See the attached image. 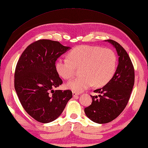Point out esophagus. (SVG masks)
Wrapping results in <instances>:
<instances>
[{
	"instance_id": "esophagus-1",
	"label": "esophagus",
	"mask_w": 148,
	"mask_h": 148,
	"mask_svg": "<svg viewBox=\"0 0 148 148\" xmlns=\"http://www.w3.org/2000/svg\"><path fill=\"white\" fill-rule=\"evenodd\" d=\"M72 95H73L74 97H77L79 95V93H76V92H74V91H73V92H72Z\"/></svg>"
}]
</instances>
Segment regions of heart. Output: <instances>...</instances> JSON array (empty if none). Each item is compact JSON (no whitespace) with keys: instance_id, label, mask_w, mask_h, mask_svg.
Returning <instances> with one entry per match:
<instances>
[{"instance_id":"obj_1","label":"heart","mask_w":148,"mask_h":148,"mask_svg":"<svg viewBox=\"0 0 148 148\" xmlns=\"http://www.w3.org/2000/svg\"><path fill=\"white\" fill-rule=\"evenodd\" d=\"M69 57L58 58L55 63L57 73L69 79L74 75L76 67H80L81 74L66 84V88L74 92H82L93 84L102 87L111 80L116 66V56L112 49L98 46L81 45L70 51Z\"/></svg>"}]
</instances>
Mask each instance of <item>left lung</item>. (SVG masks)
I'll return each mask as SVG.
<instances>
[{
    "mask_svg": "<svg viewBox=\"0 0 148 148\" xmlns=\"http://www.w3.org/2000/svg\"><path fill=\"white\" fill-rule=\"evenodd\" d=\"M115 48L119 64L114 76L102 88L93 91L92 103L85 108L86 116L94 123L105 124L115 119L127 105L134 84V69L130 57L120 44L111 39L105 40Z\"/></svg>",
    "mask_w": 148,
    "mask_h": 148,
    "instance_id": "8db88e82",
    "label": "left lung"
}]
</instances>
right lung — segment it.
<instances>
[{"mask_svg": "<svg viewBox=\"0 0 148 148\" xmlns=\"http://www.w3.org/2000/svg\"><path fill=\"white\" fill-rule=\"evenodd\" d=\"M70 49L58 41L41 39L29 45L18 60L15 90L25 111L40 123L56 120L72 97L70 90H53L62 84L56 60Z\"/></svg>", "mask_w": 148, "mask_h": 148, "instance_id": "obj_1", "label": "right lung"}]
</instances>
